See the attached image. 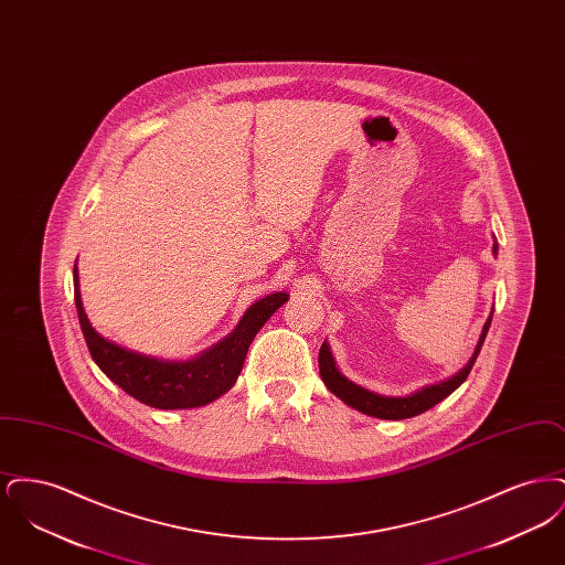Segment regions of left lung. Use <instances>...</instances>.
<instances>
[{
    "label": "left lung",
    "mask_w": 565,
    "mask_h": 565,
    "mask_svg": "<svg viewBox=\"0 0 565 565\" xmlns=\"http://www.w3.org/2000/svg\"><path fill=\"white\" fill-rule=\"evenodd\" d=\"M493 254H498V243L493 242ZM491 316H493V309L484 322L483 330H481V337H479V343L475 348L472 358L466 362V366L461 371H457L456 375L440 381V383H431L426 385L408 396H383L379 392L373 390H366L358 383H353L351 379L343 375L334 362V355L330 351L328 341H323L322 350H320V375L322 381L326 383V387L337 396L341 398L343 403L364 413V415H371V417H379V419H408V417H415L424 411L431 408L434 404L445 401L449 394H454L457 387L468 379L472 366H475V360L479 355V351L483 348L484 337H487V330L491 326Z\"/></svg>",
    "instance_id": "left-lung-1"
}]
</instances>
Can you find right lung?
I'll list each match as a JSON object with an SVG mask.
<instances>
[{"label": "right lung", "mask_w": 565, "mask_h": 565, "mask_svg": "<svg viewBox=\"0 0 565 565\" xmlns=\"http://www.w3.org/2000/svg\"><path fill=\"white\" fill-rule=\"evenodd\" d=\"M288 298V292H273L256 300L247 307L235 330L210 350L186 360H167L122 348L102 337L82 307L78 260L74 267V300L82 334L95 364L135 401L162 411L205 406L226 394L242 373L254 337Z\"/></svg>", "instance_id": "1"}]
</instances>
